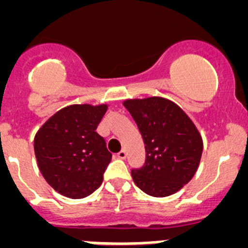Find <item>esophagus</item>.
<instances>
[{"instance_id":"1","label":"esophagus","mask_w":248,"mask_h":248,"mask_svg":"<svg viewBox=\"0 0 248 248\" xmlns=\"http://www.w3.org/2000/svg\"><path fill=\"white\" fill-rule=\"evenodd\" d=\"M118 157H119V159H125L126 151L125 150H120L119 153H118Z\"/></svg>"}]
</instances>
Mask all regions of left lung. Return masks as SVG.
<instances>
[{"instance_id": "obj_1", "label": "left lung", "mask_w": 248, "mask_h": 248, "mask_svg": "<svg viewBox=\"0 0 248 248\" xmlns=\"http://www.w3.org/2000/svg\"><path fill=\"white\" fill-rule=\"evenodd\" d=\"M145 144V161L133 168L140 190L155 198L175 194L189 183L200 164L202 139L194 123L164 98L124 102Z\"/></svg>"}]
</instances>
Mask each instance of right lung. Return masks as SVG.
<instances>
[{
	"mask_svg": "<svg viewBox=\"0 0 248 248\" xmlns=\"http://www.w3.org/2000/svg\"><path fill=\"white\" fill-rule=\"evenodd\" d=\"M105 111L107 105H69L49 118L36 134L39 170L61 195L83 199L102 185L111 154L95 129Z\"/></svg>",
	"mask_w": 248,
	"mask_h": 248,
	"instance_id": "right-lung-1",
	"label": "right lung"
}]
</instances>
